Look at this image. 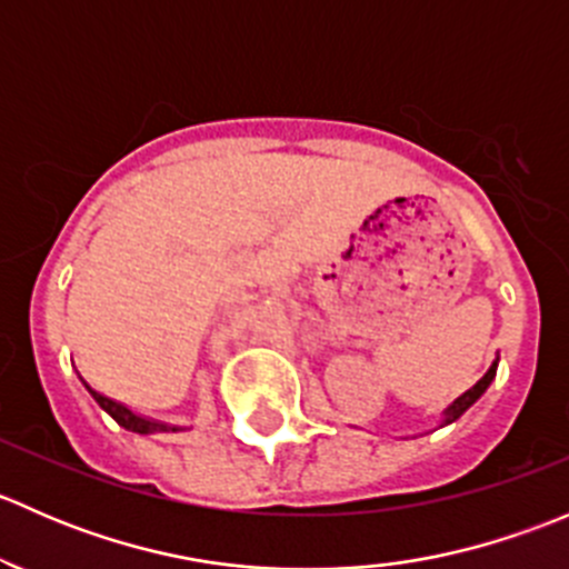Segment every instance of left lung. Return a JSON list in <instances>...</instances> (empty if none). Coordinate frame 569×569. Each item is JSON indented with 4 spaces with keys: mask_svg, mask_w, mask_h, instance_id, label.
Masks as SVG:
<instances>
[{
    "mask_svg": "<svg viewBox=\"0 0 569 569\" xmlns=\"http://www.w3.org/2000/svg\"><path fill=\"white\" fill-rule=\"evenodd\" d=\"M496 369H498V360H496V363H492V366H490V371H487V375H485V377H481V380H479V382H476V386H473V388H470V391H465V393L460 396V399H457V401H455V405H451V407H449V410H446V412H443V416H446V418H443V421H446V423L457 421V418H460V416H462V412H465V410H468V407H470V405H473V401H476V399H479V396H481V393H485V391H487V388H490L492 377H496Z\"/></svg>",
    "mask_w": 569,
    "mask_h": 569,
    "instance_id": "8db88e82",
    "label": "left lung"
}]
</instances>
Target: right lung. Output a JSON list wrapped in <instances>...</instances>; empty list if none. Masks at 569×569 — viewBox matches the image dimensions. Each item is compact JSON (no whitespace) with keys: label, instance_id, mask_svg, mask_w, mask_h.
I'll return each instance as SVG.
<instances>
[{"label":"right lung","instance_id":"add662e5","mask_svg":"<svg viewBox=\"0 0 569 569\" xmlns=\"http://www.w3.org/2000/svg\"><path fill=\"white\" fill-rule=\"evenodd\" d=\"M90 391V396H93L96 401H99L101 410H107L109 416L114 418V421L120 423L123 429H129V432H137V435H151V432H176V427H168V423H159V421H148V418L142 416H134V412L129 410V407H123L120 401H112L107 399V396L96 393L93 388L84 386Z\"/></svg>","mask_w":569,"mask_h":569}]
</instances>
